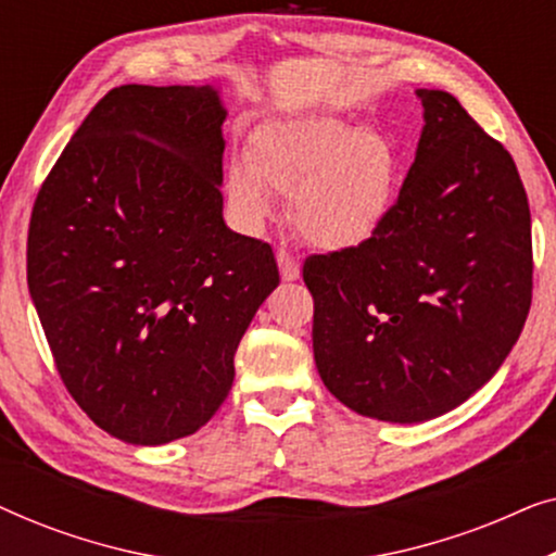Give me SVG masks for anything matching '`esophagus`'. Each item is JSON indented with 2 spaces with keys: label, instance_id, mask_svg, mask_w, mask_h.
Wrapping results in <instances>:
<instances>
[{
  "label": "esophagus",
  "instance_id": "esophagus-1",
  "mask_svg": "<svg viewBox=\"0 0 556 556\" xmlns=\"http://www.w3.org/2000/svg\"><path fill=\"white\" fill-rule=\"evenodd\" d=\"M276 261H278V268H280V278H283V280H299V276H301L299 257L280 248L276 253Z\"/></svg>",
  "mask_w": 556,
  "mask_h": 556
}]
</instances>
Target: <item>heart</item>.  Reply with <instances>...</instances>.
<instances>
[{"instance_id": "heart-1", "label": "heart", "mask_w": 556, "mask_h": 556, "mask_svg": "<svg viewBox=\"0 0 556 556\" xmlns=\"http://www.w3.org/2000/svg\"><path fill=\"white\" fill-rule=\"evenodd\" d=\"M288 194V215L303 240L324 250L367 242L390 215L397 192V151L384 134L337 116H303L263 126L248 162L225 172L232 215L261 230Z\"/></svg>"}]
</instances>
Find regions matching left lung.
Here are the masks:
<instances>
[{"mask_svg":"<svg viewBox=\"0 0 556 556\" xmlns=\"http://www.w3.org/2000/svg\"><path fill=\"white\" fill-rule=\"evenodd\" d=\"M417 98L420 143L382 227L303 263L326 390L384 422L432 420L481 390L531 306V215L511 154L445 90Z\"/></svg>","mask_w":556,"mask_h":556,"instance_id":"1","label":"left lung"}]
</instances>
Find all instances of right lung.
<instances>
[{
    "instance_id": "right-lung-1",
    "label": "right lung",
    "mask_w": 556,
    "mask_h": 556,
    "mask_svg": "<svg viewBox=\"0 0 556 556\" xmlns=\"http://www.w3.org/2000/svg\"><path fill=\"white\" fill-rule=\"evenodd\" d=\"M212 86H121L93 105L37 192L27 286L60 379L131 445L202 428L280 283L268 242L223 219Z\"/></svg>"
}]
</instances>
